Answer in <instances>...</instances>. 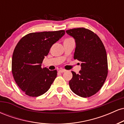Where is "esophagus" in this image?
Segmentation results:
<instances>
[{
    "mask_svg": "<svg viewBox=\"0 0 124 124\" xmlns=\"http://www.w3.org/2000/svg\"><path fill=\"white\" fill-rule=\"evenodd\" d=\"M65 71H66V70H65V69H61V70H59V72H60V73H63Z\"/></svg>",
    "mask_w": 124,
    "mask_h": 124,
    "instance_id": "34e87169",
    "label": "esophagus"
}]
</instances>
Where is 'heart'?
Returning a JSON list of instances; mask_svg holds the SVG:
<instances>
[{
    "label": "heart",
    "instance_id": "b5f03b06",
    "mask_svg": "<svg viewBox=\"0 0 124 124\" xmlns=\"http://www.w3.org/2000/svg\"><path fill=\"white\" fill-rule=\"evenodd\" d=\"M70 38H67V39H70Z\"/></svg>",
    "mask_w": 124,
    "mask_h": 124
}]
</instances>
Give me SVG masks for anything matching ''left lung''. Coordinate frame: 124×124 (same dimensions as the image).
Wrapping results in <instances>:
<instances>
[{"instance_id": "left-lung-1", "label": "left lung", "mask_w": 124, "mask_h": 124, "mask_svg": "<svg viewBox=\"0 0 124 124\" xmlns=\"http://www.w3.org/2000/svg\"><path fill=\"white\" fill-rule=\"evenodd\" d=\"M75 39L74 59L82 62L79 74L72 71L69 84L71 90L82 97H89L100 90L107 76L106 49L98 35L85 28L66 31Z\"/></svg>"}]
</instances>
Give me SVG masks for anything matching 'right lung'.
Masks as SVG:
<instances>
[{"label":"right lung","mask_w":124,"mask_h":124,"mask_svg":"<svg viewBox=\"0 0 124 124\" xmlns=\"http://www.w3.org/2000/svg\"><path fill=\"white\" fill-rule=\"evenodd\" d=\"M65 34L64 30L32 32L23 37L16 46L12 71L16 83L27 96L46 93L57 76V71L41 68L51 46Z\"/></svg>","instance_id":"obj_1"}]
</instances>
